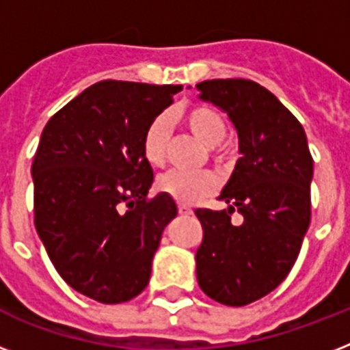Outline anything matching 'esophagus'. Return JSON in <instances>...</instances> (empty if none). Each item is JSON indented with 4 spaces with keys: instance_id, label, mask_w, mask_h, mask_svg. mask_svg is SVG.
I'll use <instances>...</instances> for the list:
<instances>
[{
    "instance_id": "obj_1",
    "label": "esophagus",
    "mask_w": 350,
    "mask_h": 350,
    "mask_svg": "<svg viewBox=\"0 0 350 350\" xmlns=\"http://www.w3.org/2000/svg\"><path fill=\"white\" fill-rule=\"evenodd\" d=\"M178 213H180V216H191L192 214V208L191 207H187V205H180V207H178Z\"/></svg>"
}]
</instances>
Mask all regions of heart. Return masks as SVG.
I'll return each mask as SVG.
<instances>
[{
    "label": "heart",
    "instance_id": "b5f03b06",
    "mask_svg": "<svg viewBox=\"0 0 350 350\" xmlns=\"http://www.w3.org/2000/svg\"><path fill=\"white\" fill-rule=\"evenodd\" d=\"M180 121L192 136L208 147L216 163H227L229 152L219 143L227 136V121L218 109L208 105H191L178 114ZM170 145V129L167 118L158 116L148 123L142 137L143 159L150 167H163ZM158 191L183 205H198L218 191V178L211 170L180 172L170 170L158 180Z\"/></svg>",
    "mask_w": 350,
    "mask_h": 350
}]
</instances>
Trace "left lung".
<instances>
[{"label": "left lung", "instance_id": "8db88e82", "mask_svg": "<svg viewBox=\"0 0 350 350\" xmlns=\"http://www.w3.org/2000/svg\"><path fill=\"white\" fill-rule=\"evenodd\" d=\"M198 89L229 114L241 152L219 196L229 211H196L198 283L214 301L243 307L272 293L298 258L310 224L312 156L301 123L265 87L236 78ZM234 210L241 226L230 224Z\"/></svg>", "mask_w": 350, "mask_h": 350}]
</instances>
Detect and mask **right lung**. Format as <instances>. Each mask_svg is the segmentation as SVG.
<instances>
[{"label": "right lung", "mask_w": 350, "mask_h": 350, "mask_svg": "<svg viewBox=\"0 0 350 350\" xmlns=\"http://www.w3.org/2000/svg\"><path fill=\"white\" fill-rule=\"evenodd\" d=\"M181 89L105 79L41 132L36 230L59 276L100 304L129 301L147 287L161 234L178 214L170 196H148L154 174L142 137Z\"/></svg>", "instance_id": "1"}]
</instances>
